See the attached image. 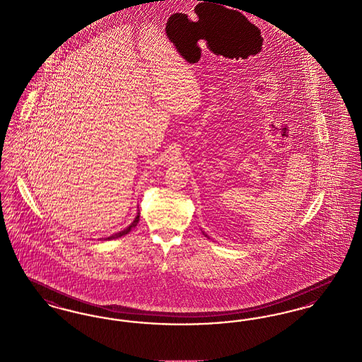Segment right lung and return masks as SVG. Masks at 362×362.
Masks as SVG:
<instances>
[{
	"label": "right lung",
	"instance_id": "add662e5",
	"mask_svg": "<svg viewBox=\"0 0 362 362\" xmlns=\"http://www.w3.org/2000/svg\"><path fill=\"white\" fill-rule=\"evenodd\" d=\"M138 221H139V213H137V216H136V218H134V221L132 223V224L129 225L126 229H123L121 232H118V233H115V235H112V236H110V238H105L104 240H112V239H118V238H122V236H124V235H127L134 226H137Z\"/></svg>",
	"mask_w": 362,
	"mask_h": 362
}]
</instances>
